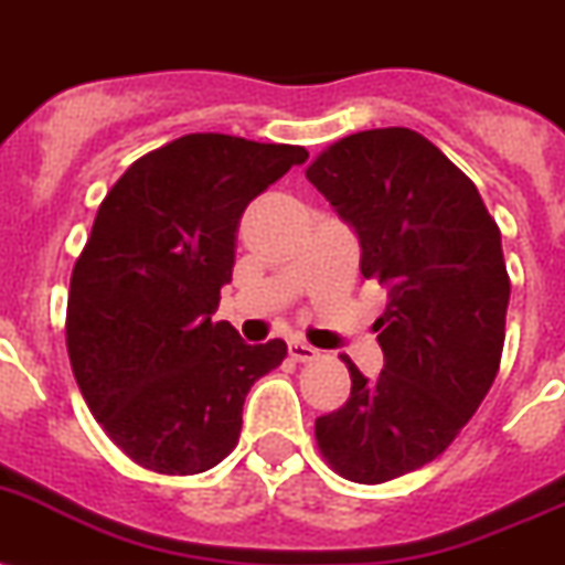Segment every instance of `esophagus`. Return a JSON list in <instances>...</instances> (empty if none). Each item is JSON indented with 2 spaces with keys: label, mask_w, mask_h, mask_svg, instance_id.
<instances>
[{
  "label": "esophagus",
  "mask_w": 565,
  "mask_h": 565,
  "mask_svg": "<svg viewBox=\"0 0 565 565\" xmlns=\"http://www.w3.org/2000/svg\"><path fill=\"white\" fill-rule=\"evenodd\" d=\"M288 355H291V361L297 363H309V361H317L320 352H317L311 343H306V340H291V343H288Z\"/></svg>",
  "instance_id": "34e87169"
}]
</instances>
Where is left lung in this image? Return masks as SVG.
I'll use <instances>...</instances> for the list:
<instances>
[{
	"label": "left lung",
	"mask_w": 565,
	"mask_h": 565,
	"mask_svg": "<svg viewBox=\"0 0 565 565\" xmlns=\"http://www.w3.org/2000/svg\"><path fill=\"white\" fill-rule=\"evenodd\" d=\"M306 179L361 239V274L386 288L384 370L343 358L352 395L315 422L323 459L381 484L450 447L500 372L511 279L477 184L424 135L386 126L326 147Z\"/></svg>",
	"instance_id": "left-lung-1"
}]
</instances>
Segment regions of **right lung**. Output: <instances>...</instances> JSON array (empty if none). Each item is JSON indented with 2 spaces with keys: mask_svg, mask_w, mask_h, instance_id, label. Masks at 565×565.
<instances>
[{
  "mask_svg": "<svg viewBox=\"0 0 565 565\" xmlns=\"http://www.w3.org/2000/svg\"><path fill=\"white\" fill-rule=\"evenodd\" d=\"M309 152L193 132L141 156L97 207L72 271L65 347L92 416L135 465L202 473L231 454L242 404L288 347L213 323L236 227Z\"/></svg>",
  "mask_w": 565,
  "mask_h": 565,
  "instance_id": "obj_1",
  "label": "right lung"
}]
</instances>
